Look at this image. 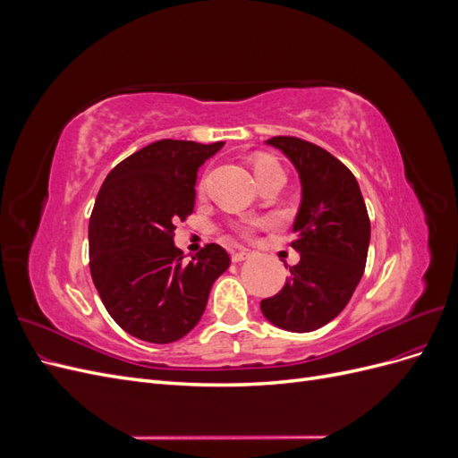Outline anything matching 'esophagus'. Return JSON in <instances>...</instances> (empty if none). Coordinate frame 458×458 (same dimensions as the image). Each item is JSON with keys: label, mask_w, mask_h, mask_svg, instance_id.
I'll return each mask as SVG.
<instances>
[{"label": "esophagus", "mask_w": 458, "mask_h": 458, "mask_svg": "<svg viewBox=\"0 0 458 458\" xmlns=\"http://www.w3.org/2000/svg\"><path fill=\"white\" fill-rule=\"evenodd\" d=\"M248 256H250V252L246 250V248H234V250L231 252V259L234 261V263H239V261H244Z\"/></svg>", "instance_id": "obj_1"}]
</instances>
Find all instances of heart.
I'll list each match as a JSON object with an SVG mask.
<instances>
[{
  "instance_id": "heart-1",
  "label": "heart",
  "mask_w": 458,
  "mask_h": 458,
  "mask_svg": "<svg viewBox=\"0 0 458 458\" xmlns=\"http://www.w3.org/2000/svg\"><path fill=\"white\" fill-rule=\"evenodd\" d=\"M254 172H256L258 182H261V179L266 177V175H269L273 172H283V170H281L279 162H276L275 158H271V157H258L254 160ZM200 191H204V183H200ZM263 224H266V221H261V219H246V221H239V224H233V231L237 233V234H241V237L248 239V237H252L256 227H259Z\"/></svg>"
}]
</instances>
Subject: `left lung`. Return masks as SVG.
I'll return each instance as SVG.
<instances>
[{"mask_svg":"<svg viewBox=\"0 0 458 458\" xmlns=\"http://www.w3.org/2000/svg\"><path fill=\"white\" fill-rule=\"evenodd\" d=\"M267 143L281 148L300 174L293 241L300 261L281 293L261 300V313L279 328L311 332L340 315L361 281L370 219L355 175L328 150L290 135Z\"/></svg>","mask_w":458,"mask_h":458,"instance_id":"left-lung-1","label":"left lung"}]
</instances>
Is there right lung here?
<instances>
[{"label": "right lung", "mask_w": 458, "mask_h": 458, "mask_svg": "<svg viewBox=\"0 0 458 458\" xmlns=\"http://www.w3.org/2000/svg\"><path fill=\"white\" fill-rule=\"evenodd\" d=\"M224 141L162 140L114 165L89 217V271L108 315L128 335L170 344L195 328L214 281L229 267L219 244L189 263L174 244L195 210L200 165Z\"/></svg>", "instance_id": "add662e5"}]
</instances>
